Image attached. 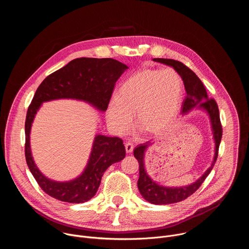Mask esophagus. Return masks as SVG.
Returning a JSON list of instances; mask_svg holds the SVG:
<instances>
[{"label":"esophagus","instance_id":"34e87169","mask_svg":"<svg viewBox=\"0 0 249 249\" xmlns=\"http://www.w3.org/2000/svg\"><path fill=\"white\" fill-rule=\"evenodd\" d=\"M134 149V146L132 143H130V142H127V143H125V150H126V153L127 154H130Z\"/></svg>","mask_w":249,"mask_h":249}]
</instances>
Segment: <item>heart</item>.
Listing matches in <instances>:
<instances>
[{
	"label": "heart",
	"mask_w": 249,
	"mask_h": 249,
	"mask_svg": "<svg viewBox=\"0 0 249 249\" xmlns=\"http://www.w3.org/2000/svg\"><path fill=\"white\" fill-rule=\"evenodd\" d=\"M183 86L179 75L171 69H145L130 76L110 100L106 120L119 135L133 123L145 133L165 131L178 113Z\"/></svg>",
	"instance_id": "b5f03b06"
}]
</instances>
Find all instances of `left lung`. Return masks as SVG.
<instances>
[{"label":"left lung","instance_id":"8db88e82","mask_svg":"<svg viewBox=\"0 0 249 249\" xmlns=\"http://www.w3.org/2000/svg\"><path fill=\"white\" fill-rule=\"evenodd\" d=\"M154 61L165 64L167 66L172 67L178 75L181 77L184 88L186 90V97L183 100L181 112L185 114L192 110L194 107L202 109L206 111L211 120V126L213 131V137L215 141V156L211 166L204 172V174L197 179L195 182L190 185L180 186V187H166L160 185L155 182L149 176L146 167H145V153L149 146L152 145L150 141L146 142L144 144L137 146L134 150V157L137 159L139 162V180H138V188L141 195L144 197L148 202L155 205H167L172 203L180 202L185 200L190 195H192L204 182L206 177L210 174L211 170L214 167L218 153L219 147L223 136V129L220 120L219 107L216 100L214 98H209L207 94V90L201 82V80L196 76V74L190 70L183 63L172 60V59H162V58H155Z\"/></svg>","mask_w":249,"mask_h":249}]
</instances>
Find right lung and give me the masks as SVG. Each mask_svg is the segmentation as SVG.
<instances>
[{
  "label": "right lung",
  "mask_w": 249,
  "mask_h": 249,
  "mask_svg": "<svg viewBox=\"0 0 249 249\" xmlns=\"http://www.w3.org/2000/svg\"><path fill=\"white\" fill-rule=\"evenodd\" d=\"M127 69L111 58H78L49 75L35 91L25 119V160L35 180L49 196L68 203L89 201L95 195L104 171L125 158V147L118 137L96 135L83 173L73 180L54 181L41 173L31 155L30 130L35 114L43 102L62 98L83 100L105 111L115 83Z\"/></svg>",
  "instance_id": "1"
}]
</instances>
